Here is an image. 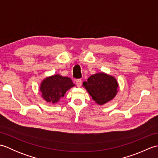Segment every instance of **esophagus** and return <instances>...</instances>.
<instances>
[{
	"label": "esophagus",
	"mask_w": 158,
	"mask_h": 158,
	"mask_svg": "<svg viewBox=\"0 0 158 158\" xmlns=\"http://www.w3.org/2000/svg\"><path fill=\"white\" fill-rule=\"evenodd\" d=\"M76 84H77V87H81V84H82V81H81V79H77L76 80Z\"/></svg>",
	"instance_id": "obj_1"
}]
</instances>
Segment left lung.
Wrapping results in <instances>:
<instances>
[{
    "instance_id": "8db88e82",
    "label": "left lung",
    "mask_w": 158,
    "mask_h": 158,
    "mask_svg": "<svg viewBox=\"0 0 158 158\" xmlns=\"http://www.w3.org/2000/svg\"><path fill=\"white\" fill-rule=\"evenodd\" d=\"M82 86L99 105H104L112 100L119 88L115 77L103 72L90 76L88 81L83 83Z\"/></svg>"
}]
</instances>
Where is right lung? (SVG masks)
Masks as SVG:
<instances>
[{
    "label": "right lung",
    "mask_w": 158,
    "mask_h": 158,
    "mask_svg": "<svg viewBox=\"0 0 158 158\" xmlns=\"http://www.w3.org/2000/svg\"><path fill=\"white\" fill-rule=\"evenodd\" d=\"M75 85L71 79L59 74L47 77L40 83L39 91L43 100L49 103L58 102L64 96L66 92Z\"/></svg>",
    "instance_id": "add662e5"
}]
</instances>
